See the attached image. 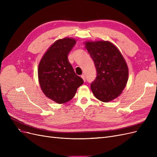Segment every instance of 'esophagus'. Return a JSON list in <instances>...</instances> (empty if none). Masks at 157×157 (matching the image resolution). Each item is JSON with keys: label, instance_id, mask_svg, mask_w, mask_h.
I'll return each mask as SVG.
<instances>
[{"label": "esophagus", "instance_id": "obj_1", "mask_svg": "<svg viewBox=\"0 0 157 157\" xmlns=\"http://www.w3.org/2000/svg\"><path fill=\"white\" fill-rule=\"evenodd\" d=\"M81 78L83 79L84 81H86V77H85V75H81Z\"/></svg>", "mask_w": 157, "mask_h": 157}]
</instances>
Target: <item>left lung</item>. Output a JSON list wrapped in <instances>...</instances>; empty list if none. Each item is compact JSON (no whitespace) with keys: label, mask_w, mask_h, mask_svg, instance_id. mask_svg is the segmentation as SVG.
<instances>
[{"label":"left lung","mask_w":157,"mask_h":157,"mask_svg":"<svg viewBox=\"0 0 157 157\" xmlns=\"http://www.w3.org/2000/svg\"><path fill=\"white\" fill-rule=\"evenodd\" d=\"M92 58L97 77L91 84V90L97 99L103 102L113 100L121 94L128 79V68L120 51L111 42H85Z\"/></svg>","instance_id":"left-lung-1"}]
</instances>
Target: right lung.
Here are the masks:
<instances>
[{"instance_id":"obj_1","label":"right lung","mask_w":157,"mask_h":157,"mask_svg":"<svg viewBox=\"0 0 157 157\" xmlns=\"http://www.w3.org/2000/svg\"><path fill=\"white\" fill-rule=\"evenodd\" d=\"M76 44L73 38L56 40L40 61L38 77L45 96L61 104L70 101L84 81L75 73L67 56Z\"/></svg>"}]
</instances>
